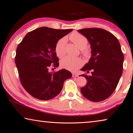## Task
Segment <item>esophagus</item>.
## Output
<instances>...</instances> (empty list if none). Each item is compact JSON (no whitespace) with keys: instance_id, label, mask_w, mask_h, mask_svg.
<instances>
[{"instance_id":"obj_1","label":"esophagus","mask_w":133,"mask_h":133,"mask_svg":"<svg viewBox=\"0 0 133 133\" xmlns=\"http://www.w3.org/2000/svg\"><path fill=\"white\" fill-rule=\"evenodd\" d=\"M72 77H78V75L77 74H75V73H72Z\"/></svg>"}]
</instances>
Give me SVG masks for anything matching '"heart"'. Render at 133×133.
Masks as SVG:
<instances>
[{
  "mask_svg": "<svg viewBox=\"0 0 133 133\" xmlns=\"http://www.w3.org/2000/svg\"><path fill=\"white\" fill-rule=\"evenodd\" d=\"M70 41L75 44L79 49L81 50L82 54L86 58L90 55V51L87 49L86 46L88 43V40L81 34L77 32L71 33L69 36ZM67 39L65 37L62 38L56 42L55 50L56 54L58 57L63 56L66 52V45ZM82 65V61L79 58L72 57L71 56H67L62 59L61 62V66L64 69L69 70L70 71H75Z\"/></svg>",
  "mask_w": 133,
  "mask_h": 133,
  "instance_id": "1",
  "label": "heart"
}]
</instances>
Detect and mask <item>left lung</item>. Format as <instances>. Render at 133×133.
Masks as SVG:
<instances>
[{"label":"left lung","instance_id":"1","mask_svg":"<svg viewBox=\"0 0 133 133\" xmlns=\"http://www.w3.org/2000/svg\"><path fill=\"white\" fill-rule=\"evenodd\" d=\"M89 41L91 56L82 71L92 70V75H81L87 84L81 91L92 102H100L111 95L116 89L123 72V54L118 39L107 31L98 28L78 30Z\"/></svg>","mask_w":133,"mask_h":133}]
</instances>
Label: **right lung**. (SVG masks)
<instances>
[{
  "label": "right lung",
  "instance_id": "add662e5",
  "mask_svg": "<svg viewBox=\"0 0 133 133\" xmlns=\"http://www.w3.org/2000/svg\"><path fill=\"white\" fill-rule=\"evenodd\" d=\"M72 31L38 28L27 33L17 47L15 62L20 80L33 97L43 101L55 97L64 81L71 78V73L66 69L53 73L49 69L59 65L55 50L56 42Z\"/></svg>",
  "mask_w": 133,
  "mask_h": 133
}]
</instances>
